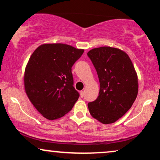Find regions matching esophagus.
<instances>
[{"instance_id": "obj_1", "label": "esophagus", "mask_w": 160, "mask_h": 160, "mask_svg": "<svg viewBox=\"0 0 160 160\" xmlns=\"http://www.w3.org/2000/svg\"><path fill=\"white\" fill-rule=\"evenodd\" d=\"M80 96H81V98H84V91H81L80 92Z\"/></svg>"}]
</instances>
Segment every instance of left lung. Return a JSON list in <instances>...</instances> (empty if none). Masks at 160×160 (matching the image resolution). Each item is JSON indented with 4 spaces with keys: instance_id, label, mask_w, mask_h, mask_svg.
Returning <instances> with one entry per match:
<instances>
[{
    "instance_id": "left-lung-1",
    "label": "left lung",
    "mask_w": 160,
    "mask_h": 160,
    "mask_svg": "<svg viewBox=\"0 0 160 160\" xmlns=\"http://www.w3.org/2000/svg\"><path fill=\"white\" fill-rule=\"evenodd\" d=\"M87 55L97 71L99 95L88 103L92 117L102 124H111L132 107L138 91V82L130 58L121 49L95 48Z\"/></svg>"
}]
</instances>
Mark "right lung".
<instances>
[{
  "label": "right lung",
  "mask_w": 160,
  "mask_h": 160,
  "mask_svg": "<svg viewBox=\"0 0 160 160\" xmlns=\"http://www.w3.org/2000/svg\"><path fill=\"white\" fill-rule=\"evenodd\" d=\"M84 49L63 43H46L30 56L24 84L28 98L41 114L49 120L62 117L79 97L73 87L71 68Z\"/></svg>",
  "instance_id": "1"
}]
</instances>
